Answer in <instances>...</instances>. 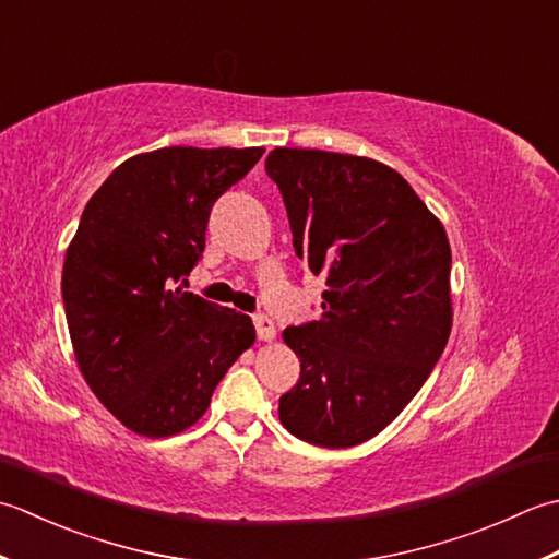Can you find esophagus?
<instances>
[{"instance_id":"34e87169","label":"esophagus","mask_w":559,"mask_h":559,"mask_svg":"<svg viewBox=\"0 0 559 559\" xmlns=\"http://www.w3.org/2000/svg\"><path fill=\"white\" fill-rule=\"evenodd\" d=\"M253 323H255V333L263 343H272V340L277 337V328L267 316H253Z\"/></svg>"}]
</instances>
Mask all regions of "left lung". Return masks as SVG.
Masks as SVG:
<instances>
[{
  "label": "left lung",
  "mask_w": 559,
  "mask_h": 559,
  "mask_svg": "<svg viewBox=\"0 0 559 559\" xmlns=\"http://www.w3.org/2000/svg\"><path fill=\"white\" fill-rule=\"evenodd\" d=\"M265 168L296 255L328 284L321 321L282 333L301 379L280 397V419L316 447H357L403 413L449 343V238L407 180L373 158L280 146Z\"/></svg>",
  "instance_id": "8db88e82"
}]
</instances>
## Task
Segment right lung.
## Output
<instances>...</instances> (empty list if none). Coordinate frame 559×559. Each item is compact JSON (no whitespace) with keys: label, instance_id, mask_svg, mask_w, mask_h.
Wrapping results in <instances>:
<instances>
[{"label":"right lung","instance_id":"add662e5","mask_svg":"<svg viewBox=\"0 0 559 559\" xmlns=\"http://www.w3.org/2000/svg\"><path fill=\"white\" fill-rule=\"evenodd\" d=\"M263 146H164L120 164L86 202L62 267L84 381L134 435L162 439L207 413L255 343L248 316L174 287L204 250L210 210Z\"/></svg>","mask_w":559,"mask_h":559}]
</instances>
